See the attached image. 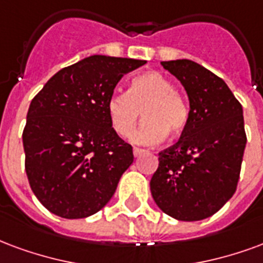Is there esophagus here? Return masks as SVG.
<instances>
[{
  "label": "esophagus",
  "mask_w": 263,
  "mask_h": 263,
  "mask_svg": "<svg viewBox=\"0 0 263 263\" xmlns=\"http://www.w3.org/2000/svg\"><path fill=\"white\" fill-rule=\"evenodd\" d=\"M143 149H141V147H134V156L138 157V156H141L142 153H143Z\"/></svg>",
  "instance_id": "obj_1"
}]
</instances>
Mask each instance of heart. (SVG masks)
I'll return each mask as SVG.
<instances>
[{
	"mask_svg": "<svg viewBox=\"0 0 263 263\" xmlns=\"http://www.w3.org/2000/svg\"><path fill=\"white\" fill-rule=\"evenodd\" d=\"M145 117L132 135L139 145H155L167 132L180 135L188 125L190 108L170 79L160 72L134 78L128 92L116 90L107 100V114L118 137L131 135L139 117Z\"/></svg>",
	"mask_w": 263,
	"mask_h": 263,
	"instance_id": "b5f03b06",
	"label": "heart"
}]
</instances>
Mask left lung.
I'll use <instances>...</instances> for the list:
<instances>
[{
	"instance_id": "1",
	"label": "left lung",
	"mask_w": 263,
	"mask_h": 263,
	"mask_svg": "<svg viewBox=\"0 0 263 263\" xmlns=\"http://www.w3.org/2000/svg\"><path fill=\"white\" fill-rule=\"evenodd\" d=\"M161 65L185 87L191 110L180 141L159 153L152 196L177 220H202L237 190L247 143L242 107L224 81L199 64L176 60Z\"/></svg>"
}]
</instances>
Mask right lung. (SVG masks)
I'll use <instances>...</instances> for the list:
<instances>
[{"label":"right lung","mask_w":263,"mask_h":263,"mask_svg":"<svg viewBox=\"0 0 263 263\" xmlns=\"http://www.w3.org/2000/svg\"><path fill=\"white\" fill-rule=\"evenodd\" d=\"M145 64L92 55L62 68L33 97L22 134L25 170L51 213L82 219L111 199L134 153L112 129L107 100L124 73Z\"/></svg>","instance_id":"obj_1"}]
</instances>
